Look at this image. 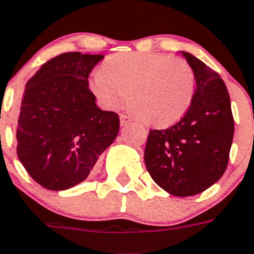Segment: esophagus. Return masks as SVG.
Instances as JSON below:
<instances>
[{
	"label": "esophagus",
	"instance_id": "obj_1",
	"mask_svg": "<svg viewBox=\"0 0 254 254\" xmlns=\"http://www.w3.org/2000/svg\"><path fill=\"white\" fill-rule=\"evenodd\" d=\"M130 121L131 120H130V117H129V116H127V115H124V114L120 115V123H121V125H123V127H125V125L130 123Z\"/></svg>",
	"mask_w": 254,
	"mask_h": 254
}]
</instances>
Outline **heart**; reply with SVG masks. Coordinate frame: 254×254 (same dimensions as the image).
<instances>
[{
	"label": "heart",
	"instance_id": "b5f03b06",
	"mask_svg": "<svg viewBox=\"0 0 254 254\" xmlns=\"http://www.w3.org/2000/svg\"><path fill=\"white\" fill-rule=\"evenodd\" d=\"M91 90L103 107L116 108L130 90L129 108L153 127L182 119L192 103L195 74L186 61L163 53L112 55L93 73Z\"/></svg>",
	"mask_w": 254,
	"mask_h": 254
}]
</instances>
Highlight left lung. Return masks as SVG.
Wrapping results in <instances>:
<instances>
[{"label":"left lung","instance_id":"obj_1","mask_svg":"<svg viewBox=\"0 0 254 254\" xmlns=\"http://www.w3.org/2000/svg\"><path fill=\"white\" fill-rule=\"evenodd\" d=\"M196 80L186 115L163 130H150L144 163L152 180L174 196H192L223 176L234 138V117L225 82L216 71L182 51Z\"/></svg>","mask_w":254,"mask_h":254}]
</instances>
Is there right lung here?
<instances>
[{
  "label": "right lung",
  "mask_w": 254,
  "mask_h": 254,
  "mask_svg": "<svg viewBox=\"0 0 254 254\" xmlns=\"http://www.w3.org/2000/svg\"><path fill=\"white\" fill-rule=\"evenodd\" d=\"M103 55L64 53L25 85L16 127V153L45 189L61 191L86 180L119 134V115L102 111L87 77Z\"/></svg>",
  "instance_id": "right-lung-1"
}]
</instances>
